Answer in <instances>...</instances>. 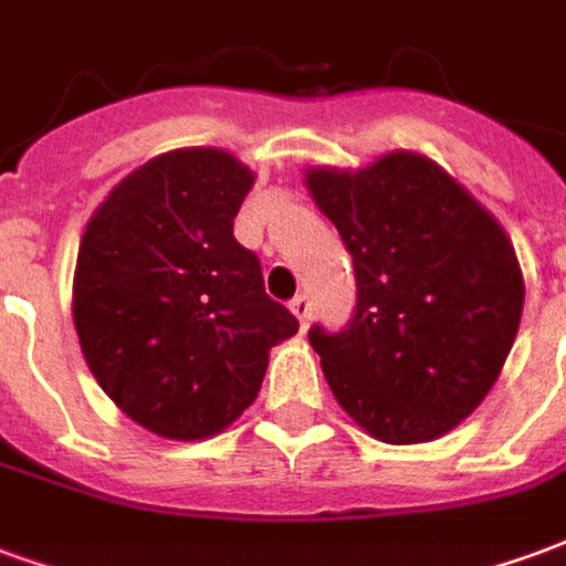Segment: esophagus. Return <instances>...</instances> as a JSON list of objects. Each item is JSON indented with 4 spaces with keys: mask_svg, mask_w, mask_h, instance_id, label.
<instances>
[{
    "mask_svg": "<svg viewBox=\"0 0 566 566\" xmlns=\"http://www.w3.org/2000/svg\"><path fill=\"white\" fill-rule=\"evenodd\" d=\"M291 312H294L296 321H300V324L306 327L308 318H312V300H308L306 294H296L294 300H291Z\"/></svg>",
    "mask_w": 566,
    "mask_h": 566,
    "instance_id": "obj_1",
    "label": "esophagus"
}]
</instances>
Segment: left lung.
Returning a JSON list of instances; mask_svg holds the SVG:
<instances>
[{
  "label": "left lung",
  "mask_w": 566,
  "mask_h": 566,
  "mask_svg": "<svg viewBox=\"0 0 566 566\" xmlns=\"http://www.w3.org/2000/svg\"><path fill=\"white\" fill-rule=\"evenodd\" d=\"M306 187L355 260L352 324L308 331L336 403L381 442L439 439L485 400L515 343L524 279L510 235L416 150L306 169Z\"/></svg>",
  "instance_id": "obj_1"
}]
</instances>
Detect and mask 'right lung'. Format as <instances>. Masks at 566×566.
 Instances as JSON below:
<instances>
[{
	"label": "right lung",
	"instance_id": "right-lung-1",
	"mask_svg": "<svg viewBox=\"0 0 566 566\" xmlns=\"http://www.w3.org/2000/svg\"><path fill=\"white\" fill-rule=\"evenodd\" d=\"M251 185L227 150H169L117 181L81 235L72 318L84 360L117 409L163 439L227 430L254 403L272 345L300 331L233 235Z\"/></svg>",
	"mask_w": 566,
	"mask_h": 566
}]
</instances>
